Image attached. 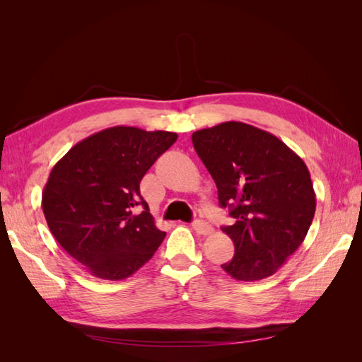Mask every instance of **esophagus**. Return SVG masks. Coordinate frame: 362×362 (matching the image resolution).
Instances as JSON below:
<instances>
[{"mask_svg": "<svg viewBox=\"0 0 362 362\" xmlns=\"http://www.w3.org/2000/svg\"><path fill=\"white\" fill-rule=\"evenodd\" d=\"M192 226H193L194 231L198 233V234H201V235H208V234L213 233L211 225H208V223L204 222V221H194V222L192 223Z\"/></svg>", "mask_w": 362, "mask_h": 362, "instance_id": "esophagus-1", "label": "esophagus"}]
</instances>
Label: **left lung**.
Instances as JSON below:
<instances>
[{
	"instance_id": "obj_1",
	"label": "left lung",
	"mask_w": 362,
	"mask_h": 362,
	"mask_svg": "<svg viewBox=\"0 0 362 362\" xmlns=\"http://www.w3.org/2000/svg\"><path fill=\"white\" fill-rule=\"evenodd\" d=\"M193 146L210 172L218 204L229 208L235 254L222 269L238 281H259L293 255L315 213L308 168L282 140L243 122L194 131Z\"/></svg>"
}]
</instances>
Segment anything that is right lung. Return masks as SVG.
I'll use <instances>...</instances> for the list:
<instances>
[{
	"label": "right lung",
	"instance_id": "add662e5",
	"mask_svg": "<svg viewBox=\"0 0 362 362\" xmlns=\"http://www.w3.org/2000/svg\"><path fill=\"white\" fill-rule=\"evenodd\" d=\"M178 134L113 127L72 146L52 168L42 210L59 245L90 275L119 281L156 254V226L140 181ZM142 211H139V208Z\"/></svg>",
	"mask_w": 362,
	"mask_h": 362
}]
</instances>
